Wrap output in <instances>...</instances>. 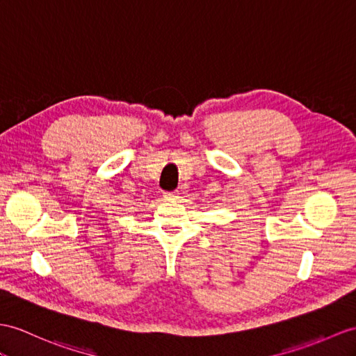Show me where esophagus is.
<instances>
[{
	"mask_svg": "<svg viewBox=\"0 0 356 356\" xmlns=\"http://www.w3.org/2000/svg\"><path fill=\"white\" fill-rule=\"evenodd\" d=\"M178 197H179L178 192H166V193H164V199H166V201H177Z\"/></svg>",
	"mask_w": 356,
	"mask_h": 356,
	"instance_id": "1",
	"label": "esophagus"
}]
</instances>
